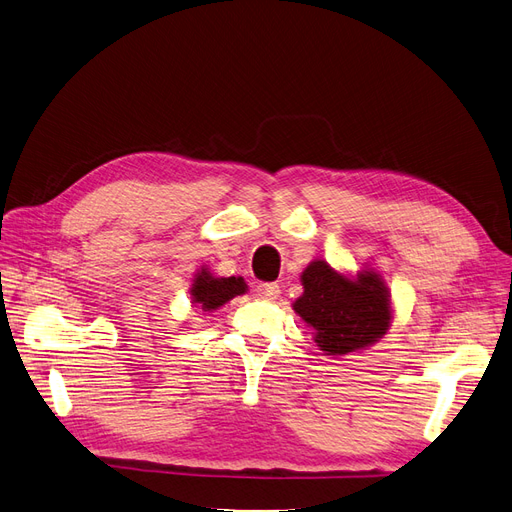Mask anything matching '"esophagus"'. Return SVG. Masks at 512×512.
Here are the masks:
<instances>
[{"mask_svg":"<svg viewBox=\"0 0 512 512\" xmlns=\"http://www.w3.org/2000/svg\"><path fill=\"white\" fill-rule=\"evenodd\" d=\"M257 295L265 301H274L280 297V286L276 282H261L257 286Z\"/></svg>","mask_w":512,"mask_h":512,"instance_id":"34e87169","label":"esophagus"}]
</instances>
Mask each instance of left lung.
I'll return each mask as SVG.
<instances>
[{"label": "left lung", "instance_id": "left-lung-1", "mask_svg": "<svg viewBox=\"0 0 512 512\" xmlns=\"http://www.w3.org/2000/svg\"><path fill=\"white\" fill-rule=\"evenodd\" d=\"M303 295L295 314L314 328V341L326 355H347L379 341L391 326V295L383 278L362 270L351 278L322 259L301 274Z\"/></svg>", "mask_w": 512, "mask_h": 512}]
</instances>
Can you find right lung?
<instances>
[{"label": "right lung", "instance_id": "right-lung-1", "mask_svg": "<svg viewBox=\"0 0 512 512\" xmlns=\"http://www.w3.org/2000/svg\"><path fill=\"white\" fill-rule=\"evenodd\" d=\"M244 293H247V282L240 276L215 278L207 268H201V272L194 274V282L190 288L194 307L203 311H215L217 307Z\"/></svg>", "mask_w": 512, "mask_h": 512}]
</instances>
